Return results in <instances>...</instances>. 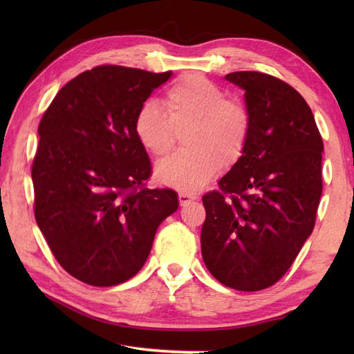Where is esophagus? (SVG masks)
Segmentation results:
<instances>
[{"mask_svg":"<svg viewBox=\"0 0 354 354\" xmlns=\"http://www.w3.org/2000/svg\"><path fill=\"white\" fill-rule=\"evenodd\" d=\"M196 199H198L196 194L187 193V192H179V204H181V205L190 204L192 201H196Z\"/></svg>","mask_w":354,"mask_h":354,"instance_id":"esophagus-1","label":"esophagus"}]
</instances>
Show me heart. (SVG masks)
Returning a JSON list of instances; mask_svg holds the SVG:
<instances>
[{
  "label": "heart",
  "instance_id": "1",
  "mask_svg": "<svg viewBox=\"0 0 354 354\" xmlns=\"http://www.w3.org/2000/svg\"><path fill=\"white\" fill-rule=\"evenodd\" d=\"M164 108L147 100L135 117V133L147 152L161 156L185 132L189 149L164 158L155 167L158 181L179 190H198L243 155L251 132L250 112L242 103L228 100L221 86L199 74H189L171 85Z\"/></svg>",
  "mask_w": 354,
  "mask_h": 354
}]
</instances>
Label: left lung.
<instances>
[{"label": "left lung", "mask_w": 354, "mask_h": 354, "mask_svg": "<svg viewBox=\"0 0 354 354\" xmlns=\"http://www.w3.org/2000/svg\"><path fill=\"white\" fill-rule=\"evenodd\" d=\"M225 79L245 91L251 132L243 155L219 181L222 192L202 196L201 250L217 281L255 292L288 272L312 234L324 145L312 109L290 85L257 71Z\"/></svg>", "instance_id": "1"}]
</instances>
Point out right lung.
I'll return each instance as SVG.
<instances>
[{"label":"right lung","mask_w":354,"mask_h":354,"mask_svg":"<svg viewBox=\"0 0 354 354\" xmlns=\"http://www.w3.org/2000/svg\"><path fill=\"white\" fill-rule=\"evenodd\" d=\"M171 77L102 65L70 80L37 127L35 217L66 272L99 288L124 283L145 266L176 192L141 189L150 176L135 117Z\"/></svg>","instance_id":"add662e5"}]
</instances>
